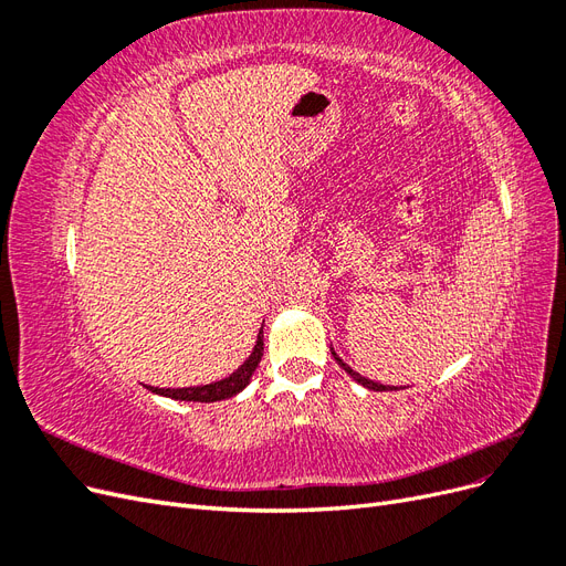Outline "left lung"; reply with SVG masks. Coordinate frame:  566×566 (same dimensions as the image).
<instances>
[{"instance_id":"8db88e82","label":"left lung","mask_w":566,"mask_h":566,"mask_svg":"<svg viewBox=\"0 0 566 566\" xmlns=\"http://www.w3.org/2000/svg\"><path fill=\"white\" fill-rule=\"evenodd\" d=\"M331 352H333V356H335V361L342 366V368H345L349 375H352V378L358 382V385H364L366 389H373V391H387V389H397V387H387V385H380V382H373V380H368V378H364V375H358L356 370H352L345 361H342V358L335 354V349L331 347Z\"/></svg>"}]
</instances>
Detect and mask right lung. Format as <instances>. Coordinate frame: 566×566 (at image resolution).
<instances>
[{
    "label": "right lung",
    "instance_id": "obj_1",
    "mask_svg": "<svg viewBox=\"0 0 566 566\" xmlns=\"http://www.w3.org/2000/svg\"><path fill=\"white\" fill-rule=\"evenodd\" d=\"M262 352H264V331L260 328V335H256L252 354L245 358V364L241 368L229 375V378L210 382V385H200V387H177V389L167 387V389H160V387H148L146 385V389H150L153 394H160V397H167V399H177V401H205V403H210V401L231 399V397H235L238 391H243L250 385V378H252L256 364L262 361Z\"/></svg>",
    "mask_w": 566,
    "mask_h": 566
}]
</instances>
